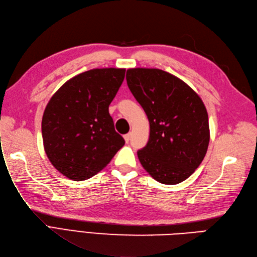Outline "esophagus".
Instances as JSON below:
<instances>
[{"instance_id":"1","label":"esophagus","mask_w":257,"mask_h":257,"mask_svg":"<svg viewBox=\"0 0 257 257\" xmlns=\"http://www.w3.org/2000/svg\"><path fill=\"white\" fill-rule=\"evenodd\" d=\"M123 139H125L126 143H129V141H130V139H131V134H127V135H125V137H123Z\"/></svg>"}]
</instances>
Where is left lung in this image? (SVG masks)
<instances>
[{"label":"left lung","mask_w":257,"mask_h":257,"mask_svg":"<svg viewBox=\"0 0 257 257\" xmlns=\"http://www.w3.org/2000/svg\"><path fill=\"white\" fill-rule=\"evenodd\" d=\"M127 84L150 121V140L138 152L142 167L157 181L177 185L200 167L208 148V114L187 83L157 68H130Z\"/></svg>","instance_id":"obj_1"}]
</instances>
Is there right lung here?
Masks as SVG:
<instances>
[{
  "label": "right lung",
  "instance_id": "1",
  "mask_svg": "<svg viewBox=\"0 0 257 257\" xmlns=\"http://www.w3.org/2000/svg\"><path fill=\"white\" fill-rule=\"evenodd\" d=\"M125 71L82 72L65 82L49 100L41 120L44 148L51 164L67 178L93 177L125 144L109 113Z\"/></svg>",
  "mask_w": 257,
  "mask_h": 257
}]
</instances>
